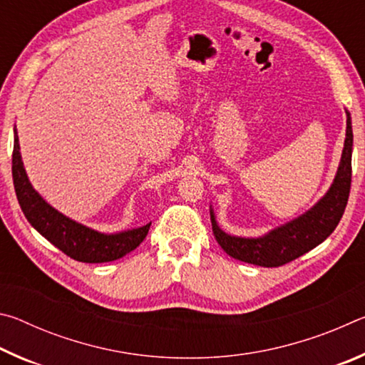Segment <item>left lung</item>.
Returning a JSON list of instances; mask_svg holds the SVG:
<instances>
[{
	"mask_svg": "<svg viewBox=\"0 0 365 365\" xmlns=\"http://www.w3.org/2000/svg\"><path fill=\"white\" fill-rule=\"evenodd\" d=\"M346 140L341 163L335 182L322 200L311 211L289 224L270 232L262 238L230 237L220 230L211 212L212 233L220 248L238 261L261 265V267H280L298 259L304 252L316 248L329 238L341 220L351 190V153H353V127L349 113H346Z\"/></svg>",
	"mask_w": 365,
	"mask_h": 365,
	"instance_id": "8db88e82",
	"label": "left lung"
}]
</instances>
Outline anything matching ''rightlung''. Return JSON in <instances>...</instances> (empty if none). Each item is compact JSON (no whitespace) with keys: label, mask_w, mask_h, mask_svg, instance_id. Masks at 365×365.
<instances>
[{"label":"right lung","mask_w":365,"mask_h":365,"mask_svg":"<svg viewBox=\"0 0 365 365\" xmlns=\"http://www.w3.org/2000/svg\"><path fill=\"white\" fill-rule=\"evenodd\" d=\"M12 180H14L16 196L22 212L35 230L40 232L66 256L78 262L93 264L120 259L137 248L150 232L151 224L115 235L98 233L67 219L56 209L46 205L32 188L24 170L17 132L14 133V150H12Z\"/></svg>","instance_id":"right-lung-1"}]
</instances>
